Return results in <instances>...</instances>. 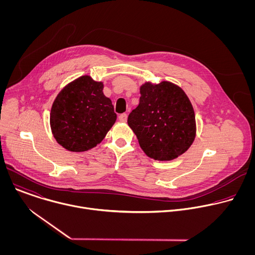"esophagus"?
I'll list each match as a JSON object with an SVG mask.
<instances>
[{"label":"esophagus","mask_w":255,"mask_h":255,"mask_svg":"<svg viewBox=\"0 0 255 255\" xmlns=\"http://www.w3.org/2000/svg\"><path fill=\"white\" fill-rule=\"evenodd\" d=\"M127 114L126 113H123V114H121L120 116H119V120L121 121V122H126L127 121Z\"/></svg>","instance_id":"34e87169"}]
</instances>
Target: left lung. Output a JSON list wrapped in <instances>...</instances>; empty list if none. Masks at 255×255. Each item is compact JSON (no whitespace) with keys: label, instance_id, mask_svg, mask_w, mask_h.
<instances>
[{"label":"left lung","instance_id":"1","mask_svg":"<svg viewBox=\"0 0 255 255\" xmlns=\"http://www.w3.org/2000/svg\"><path fill=\"white\" fill-rule=\"evenodd\" d=\"M139 105L128 116L141 149L159 161L185 153L196 137L193 105L180 87L163 81L140 87Z\"/></svg>","mask_w":255,"mask_h":255}]
</instances>
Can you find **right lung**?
Returning a JSON list of instances; mask_svg holds the SVG:
<instances>
[{
  "label": "right lung",
  "instance_id": "add662e5",
  "mask_svg": "<svg viewBox=\"0 0 255 255\" xmlns=\"http://www.w3.org/2000/svg\"><path fill=\"white\" fill-rule=\"evenodd\" d=\"M102 82L83 76L67 84L56 96L50 111V127L58 144L69 151L96 147L116 122L112 101L103 93Z\"/></svg>",
  "mask_w": 255,
  "mask_h": 255
}]
</instances>
